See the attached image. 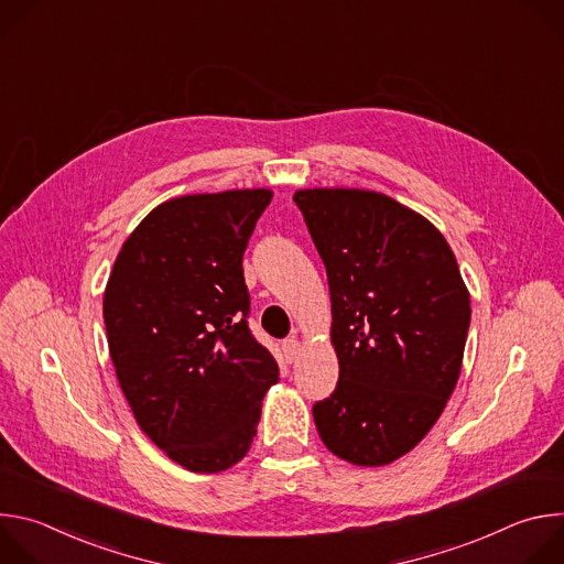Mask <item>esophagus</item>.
I'll return each instance as SVG.
<instances>
[{
  "label": "esophagus",
  "instance_id": "1",
  "mask_svg": "<svg viewBox=\"0 0 564 564\" xmlns=\"http://www.w3.org/2000/svg\"><path fill=\"white\" fill-rule=\"evenodd\" d=\"M281 350H283V355H285V361H296L299 359V355H301V341L296 339V337H290V339H285L283 344H281Z\"/></svg>",
  "mask_w": 564,
  "mask_h": 564
}]
</instances>
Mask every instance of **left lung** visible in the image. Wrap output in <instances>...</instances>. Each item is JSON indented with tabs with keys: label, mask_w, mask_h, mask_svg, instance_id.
<instances>
[{
	"label": "left lung",
	"mask_w": 564,
	"mask_h": 564,
	"mask_svg": "<svg viewBox=\"0 0 564 564\" xmlns=\"http://www.w3.org/2000/svg\"><path fill=\"white\" fill-rule=\"evenodd\" d=\"M326 265L339 381L312 406L318 437L357 466L415 448L457 383L470 299L453 250L422 214L366 189H299Z\"/></svg>",
	"instance_id": "8db88e82"
}]
</instances>
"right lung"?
<instances>
[{
    "label": "right lung",
    "instance_id": "right-lung-1",
    "mask_svg": "<svg viewBox=\"0 0 564 564\" xmlns=\"http://www.w3.org/2000/svg\"><path fill=\"white\" fill-rule=\"evenodd\" d=\"M270 189L172 198L131 231L105 290L109 355L144 435L194 473L243 459L279 366L248 328L243 254Z\"/></svg>",
    "mask_w": 564,
    "mask_h": 564
}]
</instances>
